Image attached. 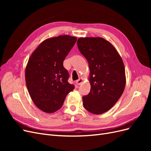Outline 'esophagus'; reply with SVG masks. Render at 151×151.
Instances as JSON below:
<instances>
[{"mask_svg":"<svg viewBox=\"0 0 151 151\" xmlns=\"http://www.w3.org/2000/svg\"><path fill=\"white\" fill-rule=\"evenodd\" d=\"M83 79H82V78H80L77 81H76V84L77 85H80V84H81L82 83H83Z\"/></svg>","mask_w":151,"mask_h":151,"instance_id":"esophagus-1","label":"esophagus"}]
</instances>
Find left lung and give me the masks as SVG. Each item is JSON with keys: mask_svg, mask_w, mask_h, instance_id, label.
Returning <instances> with one entry per match:
<instances>
[{"mask_svg": "<svg viewBox=\"0 0 151 151\" xmlns=\"http://www.w3.org/2000/svg\"><path fill=\"white\" fill-rule=\"evenodd\" d=\"M77 45L90 70L91 90L83 97L84 107L95 115L102 114L115 104L124 91L123 62L113 45L103 38H79Z\"/></svg>", "mask_w": 151, "mask_h": 151, "instance_id": "obj_1", "label": "left lung"}]
</instances>
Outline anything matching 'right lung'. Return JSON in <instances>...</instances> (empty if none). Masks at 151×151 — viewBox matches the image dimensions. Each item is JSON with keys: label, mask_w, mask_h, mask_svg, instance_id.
Listing matches in <instances>:
<instances>
[{"label": "right lung", "mask_w": 151, "mask_h": 151, "mask_svg": "<svg viewBox=\"0 0 151 151\" xmlns=\"http://www.w3.org/2000/svg\"><path fill=\"white\" fill-rule=\"evenodd\" d=\"M76 40L69 35L48 38L29 58L25 72L27 88L35 104L45 113L58 110L74 89V85L68 83L69 75L63 62Z\"/></svg>", "instance_id": "1"}]
</instances>
